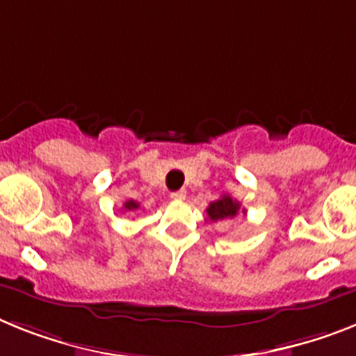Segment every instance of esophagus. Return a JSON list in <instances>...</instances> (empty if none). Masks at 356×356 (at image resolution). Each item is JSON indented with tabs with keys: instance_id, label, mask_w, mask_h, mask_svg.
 <instances>
[{
	"instance_id": "esophagus-1",
	"label": "esophagus",
	"mask_w": 356,
	"mask_h": 356,
	"mask_svg": "<svg viewBox=\"0 0 356 356\" xmlns=\"http://www.w3.org/2000/svg\"><path fill=\"white\" fill-rule=\"evenodd\" d=\"M170 197H172L173 201H184V199H186V190H179V192H173Z\"/></svg>"
}]
</instances>
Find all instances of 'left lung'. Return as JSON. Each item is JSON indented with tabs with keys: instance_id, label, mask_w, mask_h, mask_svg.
<instances>
[{
	"instance_id": "8db88e82",
	"label": "left lung",
	"mask_w": 356,
	"mask_h": 356,
	"mask_svg": "<svg viewBox=\"0 0 356 356\" xmlns=\"http://www.w3.org/2000/svg\"><path fill=\"white\" fill-rule=\"evenodd\" d=\"M238 210H241V204L235 199H232L229 195H222L217 201L210 202V206L206 208V213L210 220H224L234 219Z\"/></svg>"
}]
</instances>
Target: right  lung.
I'll return each mask as SVG.
<instances>
[{
	"label": "right lung",
	"mask_w": 356,
	"mask_h": 356,
	"mask_svg": "<svg viewBox=\"0 0 356 356\" xmlns=\"http://www.w3.org/2000/svg\"><path fill=\"white\" fill-rule=\"evenodd\" d=\"M122 208H124V211H136L137 208H139V202L127 201V202H124V204H122Z\"/></svg>",
	"instance_id": "obj_1"
}]
</instances>
